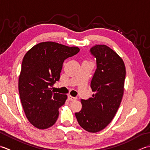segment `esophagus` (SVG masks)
<instances>
[{
  "mask_svg": "<svg viewBox=\"0 0 150 150\" xmlns=\"http://www.w3.org/2000/svg\"><path fill=\"white\" fill-rule=\"evenodd\" d=\"M68 99H69V100H70V101H73V100H76V99H77V98L73 97V96H71V95H69V96H68Z\"/></svg>",
  "mask_w": 150,
  "mask_h": 150,
  "instance_id": "esophagus-1",
  "label": "esophagus"
}]
</instances>
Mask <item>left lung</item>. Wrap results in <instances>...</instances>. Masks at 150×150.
<instances>
[{
	"mask_svg": "<svg viewBox=\"0 0 150 150\" xmlns=\"http://www.w3.org/2000/svg\"><path fill=\"white\" fill-rule=\"evenodd\" d=\"M90 52L96 60V69L91 83L95 94L81 100V110L75 115L83 129L96 133L111 122L120 105L126 67L122 58L105 45L94 46Z\"/></svg>",
	"mask_w": 150,
	"mask_h": 150,
	"instance_id": "8db88e82",
	"label": "left lung"
}]
</instances>
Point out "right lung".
Segmentation results:
<instances>
[{"label":"right lung","instance_id":"1","mask_svg":"<svg viewBox=\"0 0 150 150\" xmlns=\"http://www.w3.org/2000/svg\"><path fill=\"white\" fill-rule=\"evenodd\" d=\"M79 52L78 47L47 41L35 45L24 56L19 92L26 117L34 127L45 129L56 123L67 96L50 87L59 81L64 61Z\"/></svg>","mask_w":150,"mask_h":150}]
</instances>
